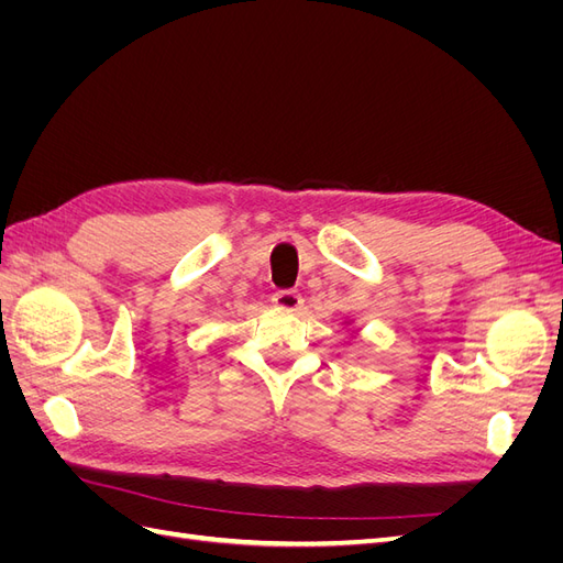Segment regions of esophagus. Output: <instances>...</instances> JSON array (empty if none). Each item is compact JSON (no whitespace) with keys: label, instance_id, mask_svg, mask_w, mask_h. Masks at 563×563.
I'll use <instances>...</instances> for the list:
<instances>
[{"label":"esophagus","instance_id":"esophagus-1","mask_svg":"<svg viewBox=\"0 0 563 563\" xmlns=\"http://www.w3.org/2000/svg\"><path fill=\"white\" fill-rule=\"evenodd\" d=\"M272 302H275L277 310L298 312L300 305H302V298L296 291H279V294H275V298H272Z\"/></svg>","mask_w":563,"mask_h":563}]
</instances>
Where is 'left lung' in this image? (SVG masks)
<instances>
[{
    "label": "left lung",
    "instance_id": "8db88e82",
    "mask_svg": "<svg viewBox=\"0 0 563 563\" xmlns=\"http://www.w3.org/2000/svg\"><path fill=\"white\" fill-rule=\"evenodd\" d=\"M347 323H350V321H347Z\"/></svg>",
    "mask_w": 563,
    "mask_h": 563
}]
</instances>
